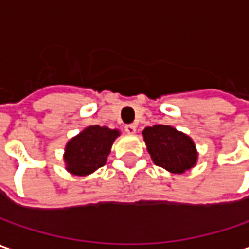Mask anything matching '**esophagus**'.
I'll use <instances>...</instances> for the list:
<instances>
[{
	"label": "esophagus",
	"mask_w": 249,
	"mask_h": 249,
	"mask_svg": "<svg viewBox=\"0 0 249 249\" xmlns=\"http://www.w3.org/2000/svg\"><path fill=\"white\" fill-rule=\"evenodd\" d=\"M136 129H137L136 124H126V126H124V131H126L127 134H134V133H136Z\"/></svg>",
	"instance_id": "34e87169"
}]
</instances>
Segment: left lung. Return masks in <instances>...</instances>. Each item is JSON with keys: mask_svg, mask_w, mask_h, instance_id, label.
Wrapping results in <instances>:
<instances>
[{"mask_svg": "<svg viewBox=\"0 0 249 249\" xmlns=\"http://www.w3.org/2000/svg\"><path fill=\"white\" fill-rule=\"evenodd\" d=\"M142 136L155 165L173 173H183L196 165V145L186 134L170 126L155 124L145 127Z\"/></svg>", "mask_w": 249, "mask_h": 249, "instance_id": "1", "label": "left lung"}]
</instances>
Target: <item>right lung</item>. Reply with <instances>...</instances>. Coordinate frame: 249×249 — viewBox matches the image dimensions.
<instances>
[{
    "mask_svg": "<svg viewBox=\"0 0 249 249\" xmlns=\"http://www.w3.org/2000/svg\"><path fill=\"white\" fill-rule=\"evenodd\" d=\"M118 136V130H110L105 126H90L84 129L66 145V169L73 175L86 176L104 166L110 147Z\"/></svg>",
    "mask_w": 249,
    "mask_h": 249,
    "instance_id": "add662e5",
    "label": "right lung"
}]
</instances>
